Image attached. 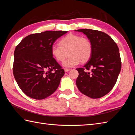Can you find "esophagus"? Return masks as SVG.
<instances>
[{"mask_svg": "<svg viewBox=\"0 0 135 135\" xmlns=\"http://www.w3.org/2000/svg\"><path fill=\"white\" fill-rule=\"evenodd\" d=\"M64 70H65V72H68L69 71H70L71 69H68V68H65L64 69Z\"/></svg>", "mask_w": 135, "mask_h": 135, "instance_id": "1", "label": "esophagus"}]
</instances>
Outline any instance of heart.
Wrapping results in <instances>:
<instances>
[{"instance_id": "heart-1", "label": "heart", "mask_w": 135, "mask_h": 135, "mask_svg": "<svg viewBox=\"0 0 135 135\" xmlns=\"http://www.w3.org/2000/svg\"><path fill=\"white\" fill-rule=\"evenodd\" d=\"M51 54L58 62H62L68 55L62 65L65 67L75 66L81 62L85 63L90 59L92 54V45L86 38L69 34L61 38L59 45H53L51 49Z\"/></svg>"}]
</instances>
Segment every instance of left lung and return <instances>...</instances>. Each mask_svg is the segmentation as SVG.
I'll list each match as a JSON object with an SVG mask.
<instances>
[{
  "instance_id": "left-lung-1",
  "label": "left lung",
  "mask_w": 135,
  "mask_h": 135,
  "mask_svg": "<svg viewBox=\"0 0 135 135\" xmlns=\"http://www.w3.org/2000/svg\"><path fill=\"white\" fill-rule=\"evenodd\" d=\"M87 36L92 45L90 59L79 73L76 84L80 92L92 99L107 95L115 84L121 70L119 50L116 43L105 32L92 29H79ZM91 70V72L88 70Z\"/></svg>"
}]
</instances>
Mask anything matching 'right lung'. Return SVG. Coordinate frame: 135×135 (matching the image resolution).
I'll list each match as a JSON object with an SVG mask.
<instances>
[{
	"instance_id": "1",
	"label": "right lung",
	"mask_w": 135,
	"mask_h": 135,
	"mask_svg": "<svg viewBox=\"0 0 135 135\" xmlns=\"http://www.w3.org/2000/svg\"><path fill=\"white\" fill-rule=\"evenodd\" d=\"M67 32L46 31L32 34L16 46L13 75L19 87L27 96L42 100L57 89L65 71L53 57L51 49L56 40Z\"/></svg>"
}]
</instances>
